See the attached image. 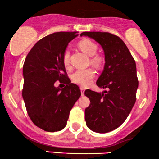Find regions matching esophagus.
Wrapping results in <instances>:
<instances>
[{"label":"esophagus","mask_w":159,"mask_h":159,"mask_svg":"<svg viewBox=\"0 0 159 159\" xmlns=\"http://www.w3.org/2000/svg\"><path fill=\"white\" fill-rule=\"evenodd\" d=\"M80 91H81V94H82V96H83L84 93H85V89H84L83 87H81V88H80Z\"/></svg>","instance_id":"34e87169"}]
</instances>
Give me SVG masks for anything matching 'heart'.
<instances>
[{"mask_svg":"<svg viewBox=\"0 0 159 159\" xmlns=\"http://www.w3.org/2000/svg\"><path fill=\"white\" fill-rule=\"evenodd\" d=\"M80 49L91 57L90 61L93 65L96 67H100L103 62V58L97 53L98 47L94 42L90 39H83L78 43ZM70 50L66 49L62 55L63 65L66 68H70ZM95 76V70L93 68L78 70L72 74L71 80L74 83L82 86H87L91 83V80Z\"/></svg>","mask_w":159,"mask_h":159,"instance_id":"heart-1","label":"heart"}]
</instances>
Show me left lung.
Segmentation results:
<instances>
[{
    "label": "left lung",
    "mask_w": 159,
    "mask_h": 159,
    "mask_svg": "<svg viewBox=\"0 0 159 159\" xmlns=\"http://www.w3.org/2000/svg\"><path fill=\"white\" fill-rule=\"evenodd\" d=\"M102 46L105 53L104 70L97 85L108 89L102 93L87 89L90 105L85 110L87 126L92 131L106 133L118 128L126 120L136 101L139 87L136 65L120 37L107 32H83Z\"/></svg>",
    "instance_id": "obj_1"
}]
</instances>
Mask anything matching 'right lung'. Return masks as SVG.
I'll return each mask as SVG.
<instances>
[{"label": "right lung", "instance_id": "obj_1", "mask_svg": "<svg viewBox=\"0 0 159 159\" xmlns=\"http://www.w3.org/2000/svg\"><path fill=\"white\" fill-rule=\"evenodd\" d=\"M78 32H58L47 35L30 50L23 66L22 90L26 109L35 126L46 132L65 127L69 114L81 95L80 88L70 83L62 55ZM57 81L66 85L56 87Z\"/></svg>", "mask_w": 159, "mask_h": 159}]
</instances>
